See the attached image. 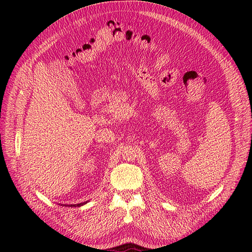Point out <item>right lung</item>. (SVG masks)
Listing matches in <instances>:
<instances>
[{
	"instance_id": "add662e5",
	"label": "right lung",
	"mask_w": 252,
	"mask_h": 252,
	"mask_svg": "<svg viewBox=\"0 0 252 252\" xmlns=\"http://www.w3.org/2000/svg\"><path fill=\"white\" fill-rule=\"evenodd\" d=\"M82 205H84V202L83 203H78V205H71V207H80V206H82Z\"/></svg>"
}]
</instances>
